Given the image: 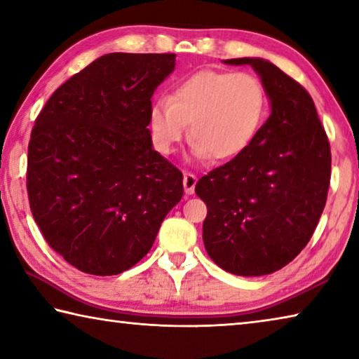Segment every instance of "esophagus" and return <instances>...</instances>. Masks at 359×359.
Wrapping results in <instances>:
<instances>
[{"label":"esophagus","instance_id":"1","mask_svg":"<svg viewBox=\"0 0 359 359\" xmlns=\"http://www.w3.org/2000/svg\"><path fill=\"white\" fill-rule=\"evenodd\" d=\"M198 177L191 172H185L184 175V188L187 194H193L194 193V187H196Z\"/></svg>","mask_w":359,"mask_h":359}]
</instances>
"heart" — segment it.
Here are the masks:
<instances>
[{
  "label": "heart",
  "mask_w": 359,
  "mask_h": 359,
  "mask_svg": "<svg viewBox=\"0 0 359 359\" xmlns=\"http://www.w3.org/2000/svg\"><path fill=\"white\" fill-rule=\"evenodd\" d=\"M266 111L259 79L248 72L199 71L150 109L151 141L171 154L190 125L191 155L224 161L242 154L257 136Z\"/></svg>",
  "instance_id": "b5f03b06"
}]
</instances>
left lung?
Here are the masks:
<instances>
[{
	"instance_id": "left-lung-1",
	"label": "left lung",
	"mask_w": 359,
	"mask_h": 359,
	"mask_svg": "<svg viewBox=\"0 0 359 359\" xmlns=\"http://www.w3.org/2000/svg\"><path fill=\"white\" fill-rule=\"evenodd\" d=\"M250 65L271 100V115L248 147L198 180L208 205L203 241L209 257L236 276L272 274L301 253L325 209L331 149L313 100L263 58Z\"/></svg>"
}]
</instances>
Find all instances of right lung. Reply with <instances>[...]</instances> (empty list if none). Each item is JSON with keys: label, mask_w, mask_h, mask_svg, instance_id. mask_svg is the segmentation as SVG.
I'll return each instance as SVG.
<instances>
[{"label": "right lung", "mask_w": 359, "mask_h": 359, "mask_svg": "<svg viewBox=\"0 0 359 359\" xmlns=\"http://www.w3.org/2000/svg\"><path fill=\"white\" fill-rule=\"evenodd\" d=\"M174 53H107L68 79L39 112L28 144L29 209L53 250L92 276L141 261L184 175L151 147V95Z\"/></svg>", "instance_id": "obj_1"}]
</instances>
